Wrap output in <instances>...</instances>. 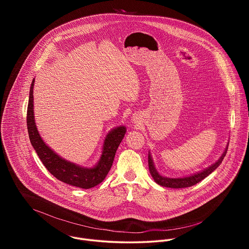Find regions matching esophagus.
Returning <instances> with one entry per match:
<instances>
[{"label": "esophagus", "mask_w": 249, "mask_h": 249, "mask_svg": "<svg viewBox=\"0 0 249 249\" xmlns=\"http://www.w3.org/2000/svg\"><path fill=\"white\" fill-rule=\"evenodd\" d=\"M133 121H134L135 123H137V117H134V116H133Z\"/></svg>", "instance_id": "1"}]
</instances>
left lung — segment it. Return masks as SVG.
Returning <instances> with one entry per match:
<instances>
[{
  "label": "left lung",
  "instance_id": "obj_1",
  "mask_svg": "<svg viewBox=\"0 0 249 249\" xmlns=\"http://www.w3.org/2000/svg\"><path fill=\"white\" fill-rule=\"evenodd\" d=\"M228 147H229V142L227 144V147L224 151V153L222 154L221 158L215 162L213 163L212 165L208 166L207 168L203 169L202 171L196 172L194 174L188 175V176H183V177H176V178H171V177H166V176H162L161 174L159 173V171L157 170L155 164H154V160L152 158L151 153L149 152V158H148V161H149V168H150V172L151 175L153 176L154 180L160 186L163 187H167V188H185V187H190L193 186L197 183H199L201 180H203L205 177H207L209 174H211L213 171H214L223 161L224 158L227 155V151H228Z\"/></svg>",
  "mask_w": 249,
  "mask_h": 249
}]
</instances>
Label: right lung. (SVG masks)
<instances>
[{
	"label": "right lung",
	"mask_w": 249,
	"mask_h": 249,
	"mask_svg": "<svg viewBox=\"0 0 249 249\" xmlns=\"http://www.w3.org/2000/svg\"><path fill=\"white\" fill-rule=\"evenodd\" d=\"M34 81L35 79L32 80L29 90L26 124L30 143L40 160L52 175L64 183L84 189H89L101 183L112 166L116 151L125 136L126 127H115L106 135L103 141L101 156L94 166L84 167L66 160L46 145L37 130L33 113Z\"/></svg>",
	"instance_id": "obj_1"
}]
</instances>
